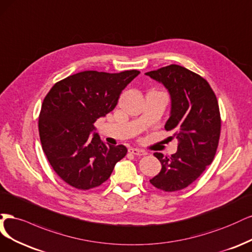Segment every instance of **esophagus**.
Masks as SVG:
<instances>
[{
  "instance_id": "obj_1",
  "label": "esophagus",
  "mask_w": 252,
  "mask_h": 252,
  "mask_svg": "<svg viewBox=\"0 0 252 252\" xmlns=\"http://www.w3.org/2000/svg\"><path fill=\"white\" fill-rule=\"evenodd\" d=\"M128 153L129 154H133V155H135V156H144V155H147V153H145L144 151L139 150V149H134V148H129L128 149Z\"/></svg>"
}]
</instances>
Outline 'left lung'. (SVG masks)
<instances>
[{"instance_id": "obj_1", "label": "left lung", "mask_w": 252, "mask_h": 252, "mask_svg": "<svg viewBox=\"0 0 252 252\" xmlns=\"http://www.w3.org/2000/svg\"><path fill=\"white\" fill-rule=\"evenodd\" d=\"M145 74L168 90L172 111L164 128L178 139L177 153L169 158L154 154L162 168L150 182L163 191L181 190L196 181L215 158L221 133L218 99L206 79L179 64Z\"/></svg>"}]
</instances>
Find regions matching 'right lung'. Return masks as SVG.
Listing matches in <instances>:
<instances>
[{"instance_id": "1", "label": "right lung", "mask_w": 252, "mask_h": 252, "mask_svg": "<svg viewBox=\"0 0 252 252\" xmlns=\"http://www.w3.org/2000/svg\"><path fill=\"white\" fill-rule=\"evenodd\" d=\"M139 73L83 71L60 80L46 95L38 117L40 143L54 172L72 188L101 185L126 155L125 145H107L92 132Z\"/></svg>"}]
</instances>
